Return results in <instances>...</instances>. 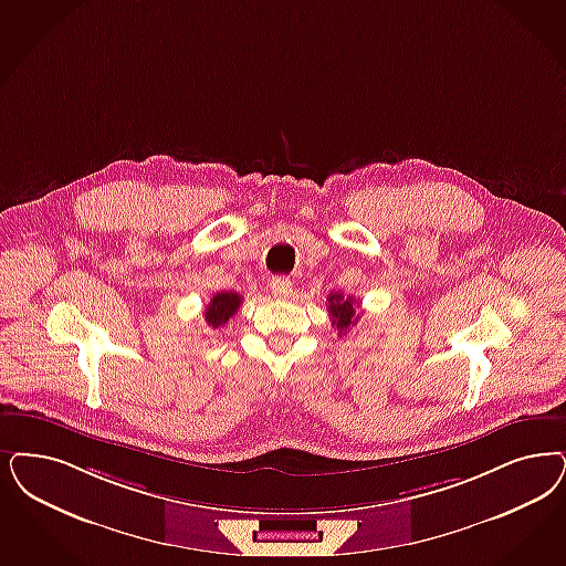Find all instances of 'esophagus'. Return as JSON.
Returning a JSON list of instances; mask_svg holds the SVG:
<instances>
[{"instance_id": "esophagus-1", "label": "esophagus", "mask_w": 566, "mask_h": 566, "mask_svg": "<svg viewBox=\"0 0 566 566\" xmlns=\"http://www.w3.org/2000/svg\"><path fill=\"white\" fill-rule=\"evenodd\" d=\"M270 291L275 298H289L293 294V282L289 277H273L270 282Z\"/></svg>"}]
</instances>
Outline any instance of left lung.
I'll list each match as a JSON object with an SVG mask.
<instances>
[{
  "label": "left lung",
  "instance_id": "8db88e82",
  "mask_svg": "<svg viewBox=\"0 0 566 566\" xmlns=\"http://www.w3.org/2000/svg\"><path fill=\"white\" fill-rule=\"evenodd\" d=\"M359 307V301L355 303L353 296H345L343 293L328 294V312L332 315V326L338 328L340 334H345L347 328L361 317V313L355 312Z\"/></svg>",
  "mask_w": 566,
  "mask_h": 566
}]
</instances>
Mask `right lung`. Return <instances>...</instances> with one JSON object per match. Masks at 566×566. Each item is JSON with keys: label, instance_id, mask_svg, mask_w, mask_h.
<instances>
[{"label": "right lung", "instance_id": "obj_1", "mask_svg": "<svg viewBox=\"0 0 566 566\" xmlns=\"http://www.w3.org/2000/svg\"><path fill=\"white\" fill-rule=\"evenodd\" d=\"M240 305H242V296L238 293H232V291L226 293L223 291V293L213 294L211 303L205 310V319L211 328H221L230 322V317H234L235 312L240 310Z\"/></svg>", "mask_w": 566, "mask_h": 566}]
</instances>
